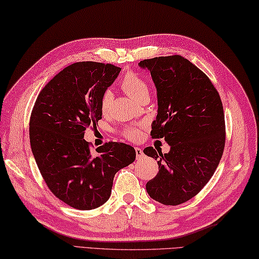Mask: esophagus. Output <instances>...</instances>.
Listing matches in <instances>:
<instances>
[{
  "label": "esophagus",
  "mask_w": 259,
  "mask_h": 259,
  "mask_svg": "<svg viewBox=\"0 0 259 259\" xmlns=\"http://www.w3.org/2000/svg\"><path fill=\"white\" fill-rule=\"evenodd\" d=\"M135 153H136V159L140 160L143 157V151L141 148H135Z\"/></svg>",
  "instance_id": "1"
}]
</instances>
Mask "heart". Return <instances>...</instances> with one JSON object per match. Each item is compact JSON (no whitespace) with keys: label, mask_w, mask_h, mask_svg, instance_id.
<instances>
[{"label":"heart","mask_w":259,"mask_h":259,"mask_svg":"<svg viewBox=\"0 0 259 259\" xmlns=\"http://www.w3.org/2000/svg\"><path fill=\"white\" fill-rule=\"evenodd\" d=\"M120 87L125 91V94L128 95L134 100H139L143 96H149L148 83H146V81L142 76L136 74V73H127L123 77V80H121ZM113 99L114 96L110 90L104 92L100 102L102 113H108L111 104H113ZM124 136L130 141H136L141 138V131L139 128H127L124 132Z\"/></svg>","instance_id":"b5f03b06"}]
</instances>
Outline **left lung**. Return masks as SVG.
Masks as SVG:
<instances>
[{
    "instance_id": "8db88e82",
    "label": "left lung",
    "mask_w": 259,
    "mask_h": 259,
    "mask_svg": "<svg viewBox=\"0 0 259 259\" xmlns=\"http://www.w3.org/2000/svg\"><path fill=\"white\" fill-rule=\"evenodd\" d=\"M139 65L157 88L151 136L170 145L164 154L152 146L143 150L159 165L146 192L163 205H179L201 192L220 163L226 142L222 102L205 73L183 56L154 57Z\"/></svg>"
}]
</instances>
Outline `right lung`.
<instances>
[{"label":"right lung","mask_w":259,"mask_h":259,"mask_svg":"<svg viewBox=\"0 0 259 259\" xmlns=\"http://www.w3.org/2000/svg\"><path fill=\"white\" fill-rule=\"evenodd\" d=\"M120 67L77 62L56 74L38 95L29 123L33 157L55 196L76 209L108 201L115 174L134 162L131 145L108 142L90 152L84 131L101 119V97Z\"/></svg>","instance_id":"obj_1"}]
</instances>
